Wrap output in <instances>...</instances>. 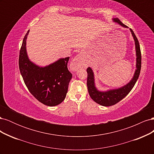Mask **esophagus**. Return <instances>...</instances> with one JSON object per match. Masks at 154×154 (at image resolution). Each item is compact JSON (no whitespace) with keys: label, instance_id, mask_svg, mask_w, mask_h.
<instances>
[{"label":"esophagus","instance_id":"34e87169","mask_svg":"<svg viewBox=\"0 0 154 154\" xmlns=\"http://www.w3.org/2000/svg\"><path fill=\"white\" fill-rule=\"evenodd\" d=\"M71 66L72 69H76L83 66V63L82 61V57L81 54H78L72 61Z\"/></svg>","mask_w":154,"mask_h":154}]
</instances>
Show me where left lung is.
<instances>
[{
  "label": "left lung",
  "instance_id": "8db88e82",
  "mask_svg": "<svg viewBox=\"0 0 154 154\" xmlns=\"http://www.w3.org/2000/svg\"><path fill=\"white\" fill-rule=\"evenodd\" d=\"M113 20L116 22L118 23L119 25L124 27H127L124 24L119 20L118 18H113ZM132 32V35L134 37L135 41V45H136V70L135 71L134 75L128 84L125 86L119 88L118 89L109 90L105 92H101L97 89L94 83V73L91 67H88L87 69V85L88 93L91 98L94 100L96 103H98L102 106H109L114 105L118 103L124 97L127 96L128 93L131 91L132 88L139 78V74H140L141 68V53L140 49V45H139V41L137 38L136 36L135 35L134 31L132 29H130Z\"/></svg>",
  "mask_w": 154,
  "mask_h": 154
}]
</instances>
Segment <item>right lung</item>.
<instances>
[{
	"label": "right lung",
	"instance_id": "right-lung-1",
	"mask_svg": "<svg viewBox=\"0 0 154 154\" xmlns=\"http://www.w3.org/2000/svg\"><path fill=\"white\" fill-rule=\"evenodd\" d=\"M27 32L20 50L18 65L21 75L31 94L47 106L58 105L66 98L72 74L67 68L69 57L60 58L49 66L40 67L31 62L26 52Z\"/></svg>",
	"mask_w": 154,
	"mask_h": 154
}]
</instances>
